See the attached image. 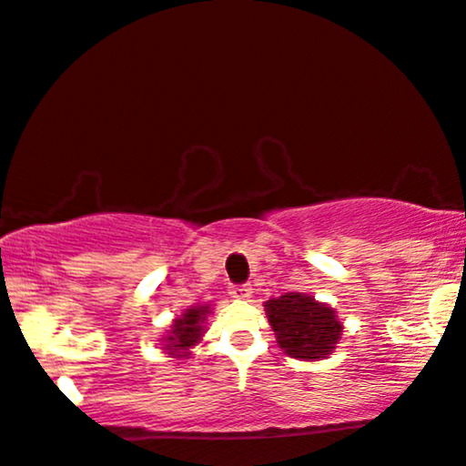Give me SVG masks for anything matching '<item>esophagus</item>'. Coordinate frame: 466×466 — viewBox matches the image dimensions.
Returning <instances> with one entry per match:
<instances>
[{
	"instance_id": "34e87169",
	"label": "esophagus",
	"mask_w": 466,
	"mask_h": 466,
	"mask_svg": "<svg viewBox=\"0 0 466 466\" xmlns=\"http://www.w3.org/2000/svg\"><path fill=\"white\" fill-rule=\"evenodd\" d=\"M251 288L249 285H234L232 289H229V296L234 298V300H247V298H251Z\"/></svg>"
}]
</instances>
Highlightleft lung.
Returning <instances> with one entry per match:
<instances>
[{"label": "left lung", "instance_id": "obj_1", "mask_svg": "<svg viewBox=\"0 0 466 466\" xmlns=\"http://www.w3.org/2000/svg\"><path fill=\"white\" fill-rule=\"evenodd\" d=\"M264 307L277 343L289 358L307 362L324 360L334 351L343 332L334 309L300 291L272 298Z\"/></svg>", "mask_w": 466, "mask_h": 466}]
</instances>
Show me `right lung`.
<instances>
[{"label": "right lung", "mask_w": 466, "mask_h": 466, "mask_svg": "<svg viewBox=\"0 0 466 466\" xmlns=\"http://www.w3.org/2000/svg\"><path fill=\"white\" fill-rule=\"evenodd\" d=\"M208 313L210 307L187 309L181 318L172 321V330L168 332V337H164V350L168 351L172 358H187L191 353V347L202 339Z\"/></svg>", "instance_id": "obj_1"}]
</instances>
